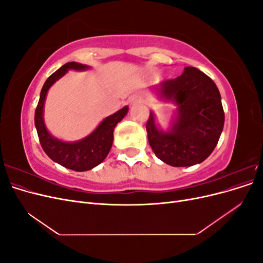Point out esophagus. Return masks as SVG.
I'll use <instances>...</instances> for the list:
<instances>
[{"mask_svg":"<svg viewBox=\"0 0 263 263\" xmlns=\"http://www.w3.org/2000/svg\"><path fill=\"white\" fill-rule=\"evenodd\" d=\"M140 101H141V98L139 97V95H134V97L130 98L132 103H136V102H140Z\"/></svg>","mask_w":263,"mask_h":263,"instance_id":"obj_1","label":"esophagus"}]
</instances>
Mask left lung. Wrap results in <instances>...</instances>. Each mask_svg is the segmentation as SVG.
<instances>
[{"label":"left lung","instance_id":"8db88e82","mask_svg":"<svg viewBox=\"0 0 263 263\" xmlns=\"http://www.w3.org/2000/svg\"><path fill=\"white\" fill-rule=\"evenodd\" d=\"M155 91L178 106L176 121L166 132L158 128L150 112L146 129L156 156L172 166L203 162L216 147L225 122L216 84L202 71L186 67L181 76L161 82Z\"/></svg>","mask_w":263,"mask_h":263}]
</instances>
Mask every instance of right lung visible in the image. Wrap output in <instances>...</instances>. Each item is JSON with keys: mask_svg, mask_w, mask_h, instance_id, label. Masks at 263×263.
<instances>
[{"mask_svg": "<svg viewBox=\"0 0 263 263\" xmlns=\"http://www.w3.org/2000/svg\"><path fill=\"white\" fill-rule=\"evenodd\" d=\"M90 67L78 62H68L53 72L47 79L39 98L38 105L35 110V126L39 141L52 161L61 164L65 168L74 171H87L99 165L108 155L113 145V132L115 126L122 121L128 112V106H124L113 115L103 119L101 124L89 136L74 142L59 140L47 130L44 122V105L46 95L50 86L65 76L68 70H86Z\"/></svg>", "mask_w": 263, "mask_h": 263, "instance_id": "1", "label": "right lung"}]
</instances>
